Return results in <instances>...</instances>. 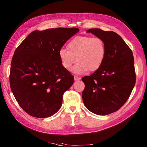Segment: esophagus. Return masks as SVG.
I'll return each mask as SVG.
<instances>
[{
    "mask_svg": "<svg viewBox=\"0 0 147 147\" xmlns=\"http://www.w3.org/2000/svg\"><path fill=\"white\" fill-rule=\"evenodd\" d=\"M80 79H81L80 77H79L78 76H74V80H75V81H78V80H80Z\"/></svg>",
    "mask_w": 147,
    "mask_h": 147,
    "instance_id": "obj_1",
    "label": "esophagus"
}]
</instances>
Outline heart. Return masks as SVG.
Listing matches in <instances>:
<instances>
[{"label":"heart","mask_w":147,"mask_h":147,"mask_svg":"<svg viewBox=\"0 0 147 147\" xmlns=\"http://www.w3.org/2000/svg\"><path fill=\"white\" fill-rule=\"evenodd\" d=\"M68 48H61L59 51L61 64L67 70L78 61L72 71L83 74L89 69L91 72L99 69L103 64L106 47L104 41L98 37L76 36L68 43Z\"/></svg>","instance_id":"heart-1"}]
</instances>
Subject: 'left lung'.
<instances>
[{
    "label": "left lung",
    "instance_id": "1",
    "mask_svg": "<svg viewBox=\"0 0 147 147\" xmlns=\"http://www.w3.org/2000/svg\"><path fill=\"white\" fill-rule=\"evenodd\" d=\"M86 32L103 39L106 55L99 69L82 78L85 84L83 101L93 113L109 115L117 112L126 103L134 87V56L130 48L116 32L97 28Z\"/></svg>",
    "mask_w": 147,
    "mask_h": 147
}]
</instances>
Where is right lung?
I'll use <instances>...</instances> for the list:
<instances>
[{"mask_svg":"<svg viewBox=\"0 0 147 147\" xmlns=\"http://www.w3.org/2000/svg\"><path fill=\"white\" fill-rule=\"evenodd\" d=\"M79 29L34 30L18 47L11 60L10 84L23 110L36 118L53 116L61 107L74 78L64 68L60 49Z\"/></svg>","mask_w":147,"mask_h":147,"instance_id":"1","label":"right lung"}]
</instances>
